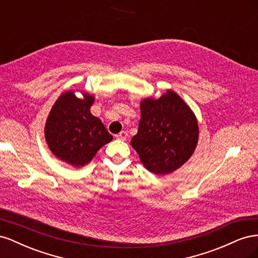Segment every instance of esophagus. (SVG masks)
Wrapping results in <instances>:
<instances>
[{"label":"esophagus","mask_w":258,"mask_h":258,"mask_svg":"<svg viewBox=\"0 0 258 258\" xmlns=\"http://www.w3.org/2000/svg\"><path fill=\"white\" fill-rule=\"evenodd\" d=\"M115 137H116V139L121 140V141H124V140L128 138V134H127L126 131H121V132H119L118 135H116Z\"/></svg>","instance_id":"esophagus-1"}]
</instances>
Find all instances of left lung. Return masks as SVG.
Returning <instances> with one entry per match:
<instances>
[{
	"mask_svg": "<svg viewBox=\"0 0 258 258\" xmlns=\"http://www.w3.org/2000/svg\"><path fill=\"white\" fill-rule=\"evenodd\" d=\"M141 119L131 145L143 166L156 175L181 168L197 147L199 128L196 115L173 90L140 103Z\"/></svg>",
	"mask_w": 258,
	"mask_h": 258,
	"instance_id": "obj_1",
	"label": "left lung"
}]
</instances>
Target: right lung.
Masks as SVG:
<instances>
[{
	"instance_id": "obj_1",
	"label": "right lung",
	"mask_w": 258,
	"mask_h": 258,
	"mask_svg": "<svg viewBox=\"0 0 258 258\" xmlns=\"http://www.w3.org/2000/svg\"><path fill=\"white\" fill-rule=\"evenodd\" d=\"M74 90L61 93L52 105L45 123V140L57 158L74 168H82L92 160L113 137L98 117L90 113L95 97Z\"/></svg>"
}]
</instances>
